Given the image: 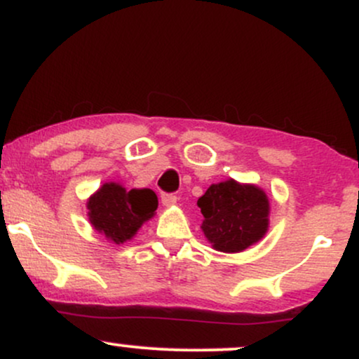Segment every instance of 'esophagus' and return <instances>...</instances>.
<instances>
[{
    "label": "esophagus",
    "instance_id": "34e87169",
    "mask_svg": "<svg viewBox=\"0 0 359 359\" xmlns=\"http://www.w3.org/2000/svg\"><path fill=\"white\" fill-rule=\"evenodd\" d=\"M177 203V196L174 194H162V204L163 205H174Z\"/></svg>",
    "mask_w": 359,
    "mask_h": 359
}]
</instances>
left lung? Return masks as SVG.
I'll list each match as a JSON object with an SVG mask.
<instances>
[{"label": "left lung", "mask_w": 359, "mask_h": 359, "mask_svg": "<svg viewBox=\"0 0 359 359\" xmlns=\"http://www.w3.org/2000/svg\"><path fill=\"white\" fill-rule=\"evenodd\" d=\"M197 205L204 216V236L217 251L240 253L269 231V197L257 185L233 179L212 184Z\"/></svg>", "instance_id": "8db88e82"}]
</instances>
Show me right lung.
<instances>
[{"label": "right lung", "instance_id": "obj_1", "mask_svg": "<svg viewBox=\"0 0 359 359\" xmlns=\"http://www.w3.org/2000/svg\"><path fill=\"white\" fill-rule=\"evenodd\" d=\"M158 199L151 189L126 191L116 182H106L88 201L93 228L108 240L121 245L137 234L145 221L154 217Z\"/></svg>", "mask_w": 359, "mask_h": 359}]
</instances>
